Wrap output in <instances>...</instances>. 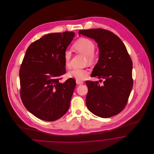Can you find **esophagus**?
<instances>
[{"label":"esophagus","instance_id":"34e87169","mask_svg":"<svg viewBox=\"0 0 154 154\" xmlns=\"http://www.w3.org/2000/svg\"><path fill=\"white\" fill-rule=\"evenodd\" d=\"M76 83L79 85H81V84H82L84 83V82L82 81L76 80Z\"/></svg>","mask_w":154,"mask_h":154}]
</instances>
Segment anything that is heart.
Returning <instances> with one entry per match:
<instances>
[{"label": "heart", "instance_id": "1", "mask_svg": "<svg viewBox=\"0 0 154 154\" xmlns=\"http://www.w3.org/2000/svg\"><path fill=\"white\" fill-rule=\"evenodd\" d=\"M74 48L79 52L85 55V63H91L95 59L94 51L95 45L94 43L88 38H81L73 44ZM72 53L69 50H66L64 53L65 65L67 68L70 67V59ZM89 71L85 69L75 68L69 72L68 76L77 80H83L88 77Z\"/></svg>", "mask_w": 154, "mask_h": 154}]
</instances>
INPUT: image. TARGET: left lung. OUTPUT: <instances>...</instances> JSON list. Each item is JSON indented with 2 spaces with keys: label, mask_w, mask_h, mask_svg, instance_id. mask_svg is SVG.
<instances>
[{
  "label": "left lung",
  "mask_w": 154,
  "mask_h": 154,
  "mask_svg": "<svg viewBox=\"0 0 154 154\" xmlns=\"http://www.w3.org/2000/svg\"><path fill=\"white\" fill-rule=\"evenodd\" d=\"M79 34L97 43L99 57L91 77L104 79L103 86L98 81H86L88 110L99 117L114 116L124 109L132 91V59L122 40L109 30H80Z\"/></svg>",
  "instance_id": "1"
}]
</instances>
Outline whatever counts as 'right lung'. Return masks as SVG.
Segmentation results:
<instances>
[{"mask_svg":"<svg viewBox=\"0 0 154 154\" xmlns=\"http://www.w3.org/2000/svg\"><path fill=\"white\" fill-rule=\"evenodd\" d=\"M74 36L73 32L48 34L26 51L19 73L20 95L26 109L40 119L57 120L69 109L75 81L59 80L66 73L64 53Z\"/></svg>","mask_w":154,"mask_h":154,"instance_id":"right-lung-1","label":"right lung"}]
</instances>
